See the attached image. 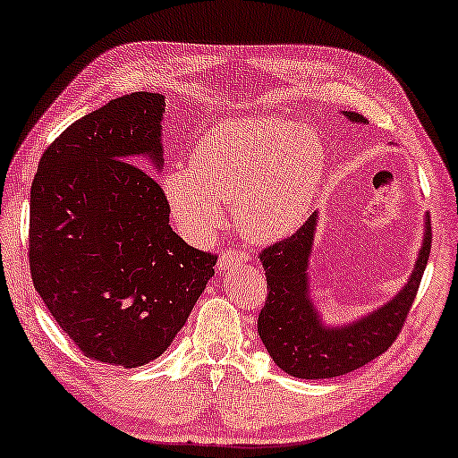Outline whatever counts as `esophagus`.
I'll return each instance as SVG.
<instances>
[{"label":"esophagus","mask_w":458,"mask_h":458,"mask_svg":"<svg viewBox=\"0 0 458 458\" xmlns=\"http://www.w3.org/2000/svg\"><path fill=\"white\" fill-rule=\"evenodd\" d=\"M247 258V253L243 251V250H235V247H231V250H225V251H221V256H219V269H227L229 266H233L235 261H245Z\"/></svg>","instance_id":"1"}]
</instances>
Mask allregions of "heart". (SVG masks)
<instances>
[{
    "instance_id": "obj_1",
    "label": "heart",
    "mask_w": 458,
    "mask_h": 458,
    "mask_svg": "<svg viewBox=\"0 0 458 458\" xmlns=\"http://www.w3.org/2000/svg\"><path fill=\"white\" fill-rule=\"evenodd\" d=\"M320 138L282 117H231L199 141L189 168L164 176L172 216L191 237H208L233 205L239 233L269 243L304 219L325 174Z\"/></svg>"
}]
</instances>
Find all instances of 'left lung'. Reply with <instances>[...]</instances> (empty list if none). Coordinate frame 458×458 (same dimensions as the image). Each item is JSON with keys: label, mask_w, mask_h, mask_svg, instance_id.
Instances as JSON below:
<instances>
[{"label": "left lung", "mask_w": 458, "mask_h": 458, "mask_svg": "<svg viewBox=\"0 0 458 458\" xmlns=\"http://www.w3.org/2000/svg\"><path fill=\"white\" fill-rule=\"evenodd\" d=\"M355 123L365 117L343 111ZM317 229V213L290 237L261 250L267 298L258 317V333L269 357L288 376L300 379H327L355 371L392 347L414 304L416 292L428 264L432 229L426 221L424 242L416 267L398 294L376 312L344 327H327L309 296V258Z\"/></svg>", "instance_id": "1"}]
</instances>
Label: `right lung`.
Instances as JSON below:
<instances>
[{"label":"right lung","mask_w":458,"mask_h":458,"mask_svg":"<svg viewBox=\"0 0 458 458\" xmlns=\"http://www.w3.org/2000/svg\"><path fill=\"white\" fill-rule=\"evenodd\" d=\"M160 93H131L77 119L42 154L30 192L34 288L85 357L140 367L160 357L215 276L216 256L170 227Z\"/></svg>","instance_id":"add662e5"}]
</instances>
